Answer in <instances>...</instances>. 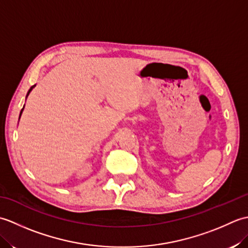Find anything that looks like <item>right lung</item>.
Here are the masks:
<instances>
[{
	"instance_id": "right-lung-1",
	"label": "right lung",
	"mask_w": 248,
	"mask_h": 248,
	"mask_svg": "<svg viewBox=\"0 0 248 248\" xmlns=\"http://www.w3.org/2000/svg\"><path fill=\"white\" fill-rule=\"evenodd\" d=\"M36 85H33V86H31L30 89H29V92H28V93H26V97H25V99L26 98H28V96H29V94H30V93L31 92V89H33L34 87H35ZM23 108H24V107H23ZM23 108L22 109H21V112H20V115H19V119H20V117H21V115H22V112H23Z\"/></svg>"
}]
</instances>
